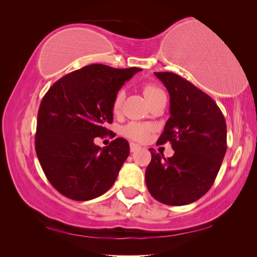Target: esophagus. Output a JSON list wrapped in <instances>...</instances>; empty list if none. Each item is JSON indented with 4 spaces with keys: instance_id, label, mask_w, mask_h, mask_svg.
I'll list each match as a JSON object with an SVG mask.
<instances>
[{
    "instance_id": "obj_1",
    "label": "esophagus",
    "mask_w": 257,
    "mask_h": 257,
    "mask_svg": "<svg viewBox=\"0 0 257 257\" xmlns=\"http://www.w3.org/2000/svg\"><path fill=\"white\" fill-rule=\"evenodd\" d=\"M141 148H142L141 146L135 144V143H131L130 144V150H131V152H136L137 150L141 149Z\"/></svg>"
}]
</instances>
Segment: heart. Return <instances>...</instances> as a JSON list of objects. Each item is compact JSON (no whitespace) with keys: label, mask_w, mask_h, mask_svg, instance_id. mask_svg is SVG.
Returning a JSON list of instances; mask_svg holds the SVG:
<instances>
[{"label":"heart","mask_w":257,"mask_h":257,"mask_svg":"<svg viewBox=\"0 0 257 257\" xmlns=\"http://www.w3.org/2000/svg\"><path fill=\"white\" fill-rule=\"evenodd\" d=\"M143 91H144V94H145L146 98L148 99V102L149 103H151L153 99L158 98L159 96L165 95L164 91L161 90L158 85H155L153 83L145 84ZM124 97H125V93H124V90H119L115 93V95L112 100V107H111L112 112L114 114H118L121 111ZM152 131H153V126L150 125V124L131 122L122 128V134L130 139H133V141L144 142V141H146L148 135H149L150 132H152Z\"/></svg>","instance_id":"heart-1"}]
</instances>
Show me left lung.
<instances>
[{
	"mask_svg": "<svg viewBox=\"0 0 257 257\" xmlns=\"http://www.w3.org/2000/svg\"><path fill=\"white\" fill-rule=\"evenodd\" d=\"M169 93V112L158 144L167 142L172 158L155 152L146 169L151 195L169 206L194 203L211 188L226 153V122L216 103L190 81L169 72L154 73Z\"/></svg>",
	"mask_w": 257,
	"mask_h": 257,
	"instance_id": "obj_1",
	"label": "left lung"
}]
</instances>
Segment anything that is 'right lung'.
I'll return each instance as SVG.
<instances>
[{"label":"right lung","instance_id":"1","mask_svg":"<svg viewBox=\"0 0 257 257\" xmlns=\"http://www.w3.org/2000/svg\"><path fill=\"white\" fill-rule=\"evenodd\" d=\"M141 71L91 64L62 77L43 97L35 150L46 177L62 195L90 200L114 183L130 145L115 138L100 148L94 139L110 133L105 126L112 123L115 93Z\"/></svg>","mask_w":257,"mask_h":257}]
</instances>
